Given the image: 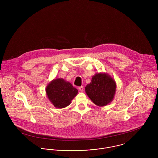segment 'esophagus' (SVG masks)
Listing matches in <instances>:
<instances>
[{
	"label": "esophagus",
	"mask_w": 158,
	"mask_h": 158,
	"mask_svg": "<svg viewBox=\"0 0 158 158\" xmlns=\"http://www.w3.org/2000/svg\"><path fill=\"white\" fill-rule=\"evenodd\" d=\"M78 89H79V90L80 91H81V92H83V91H84V87H83L82 86H79V87L78 88Z\"/></svg>",
	"instance_id": "1"
}]
</instances>
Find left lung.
<instances>
[{"instance_id": "1", "label": "left lung", "mask_w": 158, "mask_h": 158, "mask_svg": "<svg viewBox=\"0 0 158 158\" xmlns=\"http://www.w3.org/2000/svg\"><path fill=\"white\" fill-rule=\"evenodd\" d=\"M85 89L86 94L95 105L105 106L111 102L114 97L116 83L109 74L96 73Z\"/></svg>"}]
</instances>
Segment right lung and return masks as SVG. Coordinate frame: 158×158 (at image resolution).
Segmentation results:
<instances>
[{
  "label": "right lung",
  "instance_id": "1",
  "mask_svg": "<svg viewBox=\"0 0 158 158\" xmlns=\"http://www.w3.org/2000/svg\"><path fill=\"white\" fill-rule=\"evenodd\" d=\"M50 102L57 108H64L69 106L78 93L70 82L59 78L52 81L46 88Z\"/></svg>",
  "mask_w": 158,
  "mask_h": 158
}]
</instances>
